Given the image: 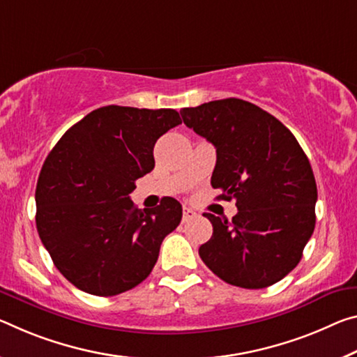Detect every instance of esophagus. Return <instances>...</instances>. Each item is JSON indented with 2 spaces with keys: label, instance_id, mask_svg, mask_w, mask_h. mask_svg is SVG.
<instances>
[{
  "label": "esophagus",
  "instance_id": "obj_1",
  "mask_svg": "<svg viewBox=\"0 0 357 357\" xmlns=\"http://www.w3.org/2000/svg\"><path fill=\"white\" fill-rule=\"evenodd\" d=\"M194 218H197V213L194 211V209H190V208L183 209V222H189V220Z\"/></svg>",
  "mask_w": 357,
  "mask_h": 357
}]
</instances>
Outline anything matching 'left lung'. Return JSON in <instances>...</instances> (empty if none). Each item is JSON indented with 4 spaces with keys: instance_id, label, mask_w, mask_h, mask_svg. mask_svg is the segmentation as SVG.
<instances>
[{
    "instance_id": "1",
    "label": "left lung",
    "mask_w": 357,
    "mask_h": 357,
    "mask_svg": "<svg viewBox=\"0 0 357 357\" xmlns=\"http://www.w3.org/2000/svg\"><path fill=\"white\" fill-rule=\"evenodd\" d=\"M183 121L216 148L211 185L235 200L231 220L211 213L200 246L206 267L245 289H262L297 267L313 235L318 189L308 157L278 119L240 98L184 107Z\"/></svg>"
}]
</instances>
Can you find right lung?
Returning a JSON list of instances; mask_svg holds the SVG:
<instances>
[{"instance_id": "right-lung-1", "label": "right lung", "mask_w": 357, "mask_h": 357, "mask_svg": "<svg viewBox=\"0 0 357 357\" xmlns=\"http://www.w3.org/2000/svg\"><path fill=\"white\" fill-rule=\"evenodd\" d=\"M181 123L174 109L103 106L66 130L36 184L39 238L65 278L111 297L148 278L183 208L172 197L138 209L128 194L154 168L155 141Z\"/></svg>"}]
</instances>
